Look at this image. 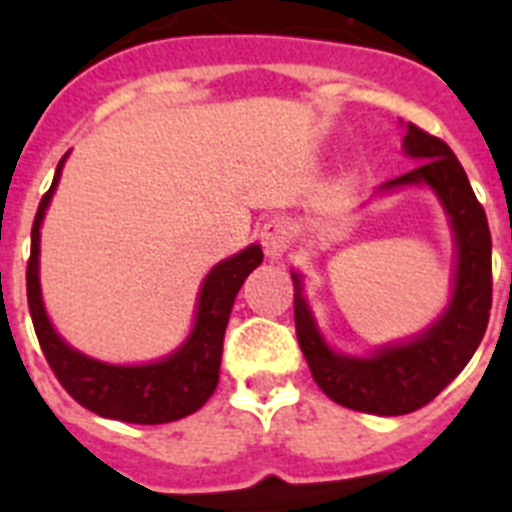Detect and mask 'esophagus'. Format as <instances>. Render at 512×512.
<instances>
[{
  "label": "esophagus",
  "mask_w": 512,
  "mask_h": 512,
  "mask_svg": "<svg viewBox=\"0 0 512 512\" xmlns=\"http://www.w3.org/2000/svg\"><path fill=\"white\" fill-rule=\"evenodd\" d=\"M289 223L284 220V217H271V220H266L264 228H261V243H264L266 248V256L274 261L284 259L289 251Z\"/></svg>",
  "instance_id": "34e87169"
}]
</instances>
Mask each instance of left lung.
Listing matches in <instances>:
<instances>
[{"label": "left lung", "mask_w": 512, "mask_h": 512, "mask_svg": "<svg viewBox=\"0 0 512 512\" xmlns=\"http://www.w3.org/2000/svg\"><path fill=\"white\" fill-rule=\"evenodd\" d=\"M402 148L420 164L384 182L379 192L428 184L451 220L456 274L449 307L413 341L379 348L372 356L336 354L320 336L310 307L295 282V328L312 379L343 408L372 415H405L423 408L469 364L485 336L492 307V238L459 158L436 135L408 122Z\"/></svg>", "instance_id": "1"}]
</instances>
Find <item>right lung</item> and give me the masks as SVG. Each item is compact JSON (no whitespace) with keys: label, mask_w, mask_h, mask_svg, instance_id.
<instances>
[{"label":"right lung","mask_w":512,"mask_h":512,"mask_svg":"<svg viewBox=\"0 0 512 512\" xmlns=\"http://www.w3.org/2000/svg\"><path fill=\"white\" fill-rule=\"evenodd\" d=\"M66 156L58 161L51 189L43 194L35 212L33 246H30V261H27V305H30V318H33L35 336L43 348L45 361L51 364L63 390L79 405L102 418L140 425L187 418L197 413L215 392L217 379H220L225 328H228L235 295L248 274L264 261V253L253 243L241 253L212 266L200 289L192 333L171 356L138 366H115L89 359L53 330L51 320L45 315L43 297H40V223L56 192Z\"/></svg>","instance_id":"1"}]
</instances>
